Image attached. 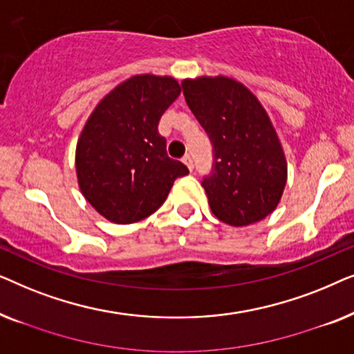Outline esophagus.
Returning <instances> with one entry per match:
<instances>
[{
	"label": "esophagus",
	"instance_id": "obj_1",
	"mask_svg": "<svg viewBox=\"0 0 354 354\" xmlns=\"http://www.w3.org/2000/svg\"><path fill=\"white\" fill-rule=\"evenodd\" d=\"M182 161L187 164V167L190 169V171H193V158L190 156V154H185V156L182 158Z\"/></svg>",
	"mask_w": 354,
	"mask_h": 354
}]
</instances>
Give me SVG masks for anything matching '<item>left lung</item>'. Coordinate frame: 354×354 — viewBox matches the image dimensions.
I'll return each instance as SVG.
<instances>
[{
  "label": "left lung",
  "mask_w": 354,
  "mask_h": 354,
  "mask_svg": "<svg viewBox=\"0 0 354 354\" xmlns=\"http://www.w3.org/2000/svg\"><path fill=\"white\" fill-rule=\"evenodd\" d=\"M188 108L212 143V171L203 178L211 211L243 227L277 207L287 183L282 145L258 98L229 77L182 82Z\"/></svg>",
  "instance_id": "left-lung-1"
}]
</instances>
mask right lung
<instances>
[{"label":"right lung","mask_w":354,"mask_h":354,"mask_svg":"<svg viewBox=\"0 0 354 354\" xmlns=\"http://www.w3.org/2000/svg\"><path fill=\"white\" fill-rule=\"evenodd\" d=\"M180 95L172 77L135 75L96 106L75 151L85 200L115 224H132L159 209L185 164L171 159L159 119Z\"/></svg>","instance_id":"obj_1"}]
</instances>
